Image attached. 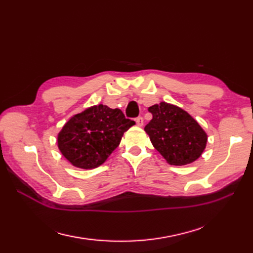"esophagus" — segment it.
<instances>
[{
  "label": "esophagus",
  "mask_w": 253,
  "mask_h": 253,
  "mask_svg": "<svg viewBox=\"0 0 253 253\" xmlns=\"http://www.w3.org/2000/svg\"><path fill=\"white\" fill-rule=\"evenodd\" d=\"M135 121H136V125L138 126H143V118H142L141 116L137 117V118L135 119Z\"/></svg>",
  "instance_id": "34e87169"
}]
</instances>
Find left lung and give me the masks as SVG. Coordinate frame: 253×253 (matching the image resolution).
<instances>
[{"mask_svg": "<svg viewBox=\"0 0 253 253\" xmlns=\"http://www.w3.org/2000/svg\"><path fill=\"white\" fill-rule=\"evenodd\" d=\"M152 120L144 126L154 148L170 165L193 163L206 148L207 134L190 115L173 104L150 106Z\"/></svg>", "mask_w": 253, "mask_h": 253, "instance_id": "1", "label": "left lung"}]
</instances>
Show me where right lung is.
<instances>
[{"label":"right lung","instance_id":"right-lung-1","mask_svg":"<svg viewBox=\"0 0 253 253\" xmlns=\"http://www.w3.org/2000/svg\"><path fill=\"white\" fill-rule=\"evenodd\" d=\"M134 125L119 109L91 106L67 121L58 135V147L75 167L93 169L105 162Z\"/></svg>","mask_w":253,"mask_h":253}]
</instances>
